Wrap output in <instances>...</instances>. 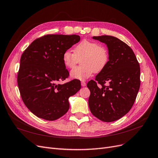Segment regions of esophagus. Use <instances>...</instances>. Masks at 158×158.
Instances as JSON below:
<instances>
[{
    "label": "esophagus",
    "mask_w": 158,
    "mask_h": 158,
    "mask_svg": "<svg viewBox=\"0 0 158 158\" xmlns=\"http://www.w3.org/2000/svg\"><path fill=\"white\" fill-rule=\"evenodd\" d=\"M81 86L85 87V86H86V83L84 81H81Z\"/></svg>",
    "instance_id": "1"
}]
</instances>
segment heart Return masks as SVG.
Listing matches in <instances>:
<instances>
[{
  "label": "heart",
  "mask_w": 158,
  "mask_h": 158,
  "mask_svg": "<svg viewBox=\"0 0 158 158\" xmlns=\"http://www.w3.org/2000/svg\"><path fill=\"white\" fill-rule=\"evenodd\" d=\"M82 58V65L76 67L71 71L73 78L85 80L94 73L102 71L108 65L109 54L107 49L97 42L84 40L74 47V52L67 50L62 56L64 65L73 69L79 59Z\"/></svg>",
  "instance_id": "b5f03b06"
}]
</instances>
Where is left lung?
<instances>
[{"label": "left lung", "mask_w": 158, "mask_h": 158, "mask_svg": "<svg viewBox=\"0 0 158 158\" xmlns=\"http://www.w3.org/2000/svg\"><path fill=\"white\" fill-rule=\"evenodd\" d=\"M93 39L108 47L109 61L95 80L87 84L91 92L88 103L94 117L113 122L127 114L134 104L140 87L139 64L132 49L117 37L101 35Z\"/></svg>", "instance_id": "8db88e82"}]
</instances>
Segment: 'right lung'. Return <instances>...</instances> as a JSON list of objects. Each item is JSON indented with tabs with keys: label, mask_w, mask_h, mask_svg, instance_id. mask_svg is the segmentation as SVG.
Instances as JSON below:
<instances>
[{
	"label": "right lung",
	"mask_w": 158,
	"mask_h": 158,
	"mask_svg": "<svg viewBox=\"0 0 158 158\" xmlns=\"http://www.w3.org/2000/svg\"><path fill=\"white\" fill-rule=\"evenodd\" d=\"M80 40L78 35H46L34 40L23 53L19 89L25 106L39 118L55 121L65 115L69 98L80 89L78 80L58 84L69 75L63 54Z\"/></svg>",
	"instance_id": "1"
}]
</instances>
